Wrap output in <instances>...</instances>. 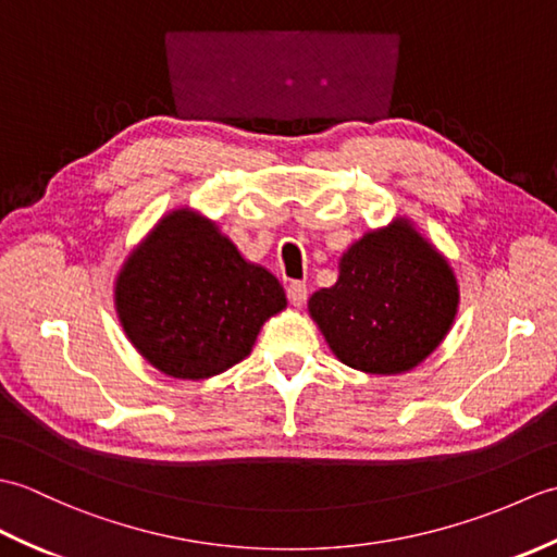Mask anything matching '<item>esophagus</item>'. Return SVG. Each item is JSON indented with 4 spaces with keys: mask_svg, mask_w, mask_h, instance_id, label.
Returning <instances> with one entry per match:
<instances>
[{
    "mask_svg": "<svg viewBox=\"0 0 557 557\" xmlns=\"http://www.w3.org/2000/svg\"><path fill=\"white\" fill-rule=\"evenodd\" d=\"M287 297L294 306H297V309H301L306 299H309V289H306V285H301V282H292L287 287Z\"/></svg>",
    "mask_w": 557,
    "mask_h": 557,
    "instance_id": "esophagus-1",
    "label": "esophagus"
}]
</instances>
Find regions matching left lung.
Segmentation results:
<instances>
[{
    "label": "left lung",
    "mask_w": 557,
    "mask_h": 557,
    "mask_svg": "<svg viewBox=\"0 0 557 557\" xmlns=\"http://www.w3.org/2000/svg\"><path fill=\"white\" fill-rule=\"evenodd\" d=\"M457 304L447 258L397 218L342 253L337 282L313 294L309 313L342 363L395 375L435 351L455 323Z\"/></svg>",
    "instance_id": "obj_1"
}]
</instances>
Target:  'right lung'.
Wrapping results in <instances>:
<instances>
[{"instance_id": "add662e5", "label": "right lung", "mask_w": 557, "mask_h": 557, "mask_svg": "<svg viewBox=\"0 0 557 557\" xmlns=\"http://www.w3.org/2000/svg\"><path fill=\"white\" fill-rule=\"evenodd\" d=\"M114 306L150 366L180 381H203L246 359L268 318L287 309V297L215 222L180 208L128 253Z\"/></svg>"}]
</instances>
